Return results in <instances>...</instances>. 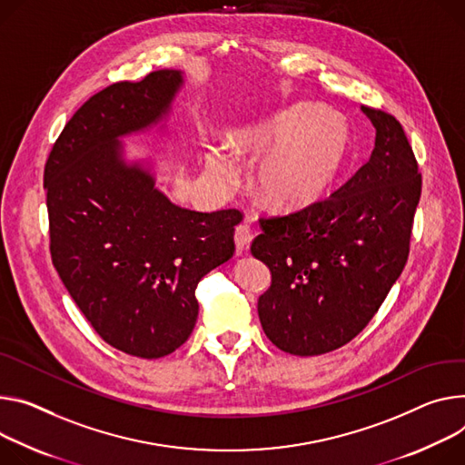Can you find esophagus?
<instances>
[{
	"label": "esophagus",
	"mask_w": 465,
	"mask_h": 465,
	"mask_svg": "<svg viewBox=\"0 0 465 465\" xmlns=\"http://www.w3.org/2000/svg\"><path fill=\"white\" fill-rule=\"evenodd\" d=\"M252 239H254V235H252V232H250V228L246 224H239L235 228L233 241H235V248H237L239 254H242V252H246L250 248Z\"/></svg>",
	"instance_id": "34e87169"
}]
</instances>
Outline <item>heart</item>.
Masks as SVG:
<instances>
[{"label":"heart","mask_w":465,"mask_h":465,"mask_svg":"<svg viewBox=\"0 0 465 465\" xmlns=\"http://www.w3.org/2000/svg\"><path fill=\"white\" fill-rule=\"evenodd\" d=\"M347 120L315 104H294L252 118L233 130L229 150L207 146L205 174L217 189H230L239 176L235 157L258 161L252 174L256 196L278 209H301L319 200L347 159Z\"/></svg>","instance_id":"1"}]
</instances>
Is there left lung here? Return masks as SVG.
Segmentation results:
<instances>
[{
  "label": "left lung",
  "mask_w": 465,
  "mask_h": 465,
  "mask_svg": "<svg viewBox=\"0 0 465 465\" xmlns=\"http://www.w3.org/2000/svg\"><path fill=\"white\" fill-rule=\"evenodd\" d=\"M376 130L369 161L326 200L262 219L252 256L271 271L258 301L265 335L283 352L319 356L367 326L401 276L420 196L399 120L361 105Z\"/></svg>",
  "instance_id": "left-lung-1"
}]
</instances>
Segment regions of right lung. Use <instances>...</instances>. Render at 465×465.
Segmentation results:
<instances>
[{
    "label": "right lung",
    "instance_id": "add662e5",
    "mask_svg": "<svg viewBox=\"0 0 465 465\" xmlns=\"http://www.w3.org/2000/svg\"><path fill=\"white\" fill-rule=\"evenodd\" d=\"M183 72L157 70L83 104L45 168L50 250L77 308L111 347L173 354L198 319V282L235 252L237 209L200 213L155 187L152 159L125 157L124 137L166 130Z\"/></svg>",
    "mask_w": 465,
    "mask_h": 465
}]
</instances>
